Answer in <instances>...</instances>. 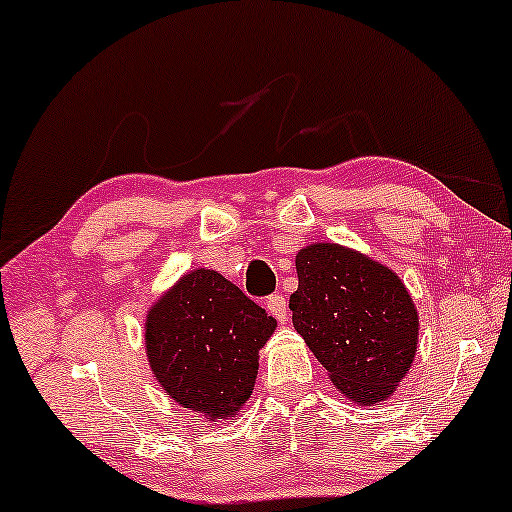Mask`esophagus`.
<instances>
[{"label":"esophagus","mask_w":512,"mask_h":512,"mask_svg":"<svg viewBox=\"0 0 512 512\" xmlns=\"http://www.w3.org/2000/svg\"><path fill=\"white\" fill-rule=\"evenodd\" d=\"M266 310L271 312L273 317L278 319L280 324H285L287 322V301H285V296L282 294H273V296H269V299H266Z\"/></svg>","instance_id":"1"}]
</instances>
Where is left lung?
I'll return each instance as SVG.
<instances>
[{"instance_id":"left-lung-1","label":"left lung","mask_w":512,"mask_h":512,"mask_svg":"<svg viewBox=\"0 0 512 512\" xmlns=\"http://www.w3.org/2000/svg\"><path fill=\"white\" fill-rule=\"evenodd\" d=\"M289 296L296 333L349 402L375 407L407 377L418 349V310L398 273L340 243L296 253Z\"/></svg>"}]
</instances>
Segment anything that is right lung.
<instances>
[{
	"label": "right lung",
	"mask_w": 512,
	"mask_h": 512,
	"mask_svg": "<svg viewBox=\"0 0 512 512\" xmlns=\"http://www.w3.org/2000/svg\"><path fill=\"white\" fill-rule=\"evenodd\" d=\"M278 322L213 269H193L151 305L144 347L163 391L204 421H234L253 395Z\"/></svg>",
	"instance_id": "add662e5"
}]
</instances>
